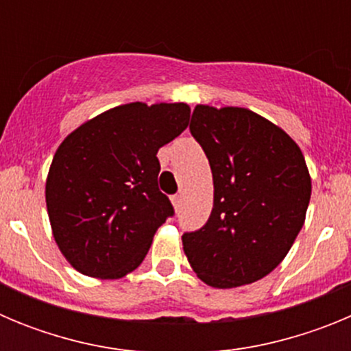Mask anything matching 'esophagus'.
I'll use <instances>...</instances> for the list:
<instances>
[{"label": "esophagus", "instance_id": "esophagus-1", "mask_svg": "<svg viewBox=\"0 0 351 351\" xmlns=\"http://www.w3.org/2000/svg\"><path fill=\"white\" fill-rule=\"evenodd\" d=\"M181 200H182L181 195H173V197H172V206H173V209H176V210L179 209V206H181Z\"/></svg>", "mask_w": 351, "mask_h": 351}]
</instances>
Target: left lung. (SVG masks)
I'll return each mask as SVG.
<instances>
[{
    "label": "left lung",
    "instance_id": "8db88e82",
    "mask_svg": "<svg viewBox=\"0 0 351 351\" xmlns=\"http://www.w3.org/2000/svg\"><path fill=\"white\" fill-rule=\"evenodd\" d=\"M209 160L214 204L206 225L182 235L206 285L235 288L274 271L299 235L311 176L287 132L243 107L197 105L190 123Z\"/></svg>",
    "mask_w": 351,
    "mask_h": 351
}]
</instances>
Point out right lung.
<instances>
[{
    "instance_id": "obj_1",
    "label": "right lung",
    "mask_w": 351,
    "mask_h": 351,
    "mask_svg": "<svg viewBox=\"0 0 351 351\" xmlns=\"http://www.w3.org/2000/svg\"><path fill=\"white\" fill-rule=\"evenodd\" d=\"M186 104L119 105L61 142L45 182L54 241L80 274L119 280L135 271L173 214L158 188L161 145L190 123Z\"/></svg>"
}]
</instances>
